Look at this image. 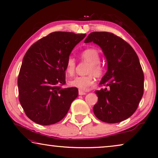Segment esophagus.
Wrapping results in <instances>:
<instances>
[{
    "label": "esophagus",
    "mask_w": 158,
    "mask_h": 158,
    "mask_svg": "<svg viewBox=\"0 0 158 158\" xmlns=\"http://www.w3.org/2000/svg\"><path fill=\"white\" fill-rule=\"evenodd\" d=\"M85 94H86L85 91H82V90H81V89L79 90V95H80V96H83V95H85Z\"/></svg>",
    "instance_id": "esophagus-1"
}]
</instances>
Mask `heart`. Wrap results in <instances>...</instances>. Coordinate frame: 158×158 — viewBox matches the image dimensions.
Listing matches in <instances>:
<instances>
[{
  "label": "heart",
  "instance_id": "1",
  "mask_svg": "<svg viewBox=\"0 0 158 158\" xmlns=\"http://www.w3.org/2000/svg\"><path fill=\"white\" fill-rule=\"evenodd\" d=\"M81 60L89 62L86 69V75L76 77L75 79L69 81V85L78 88L81 90L86 91L94 85V76L99 77L103 74L104 69L100 63V55L98 51L95 48H87L80 53ZM76 60L73 57L67 58L65 64V71L69 76L75 74L76 69Z\"/></svg>",
  "mask_w": 158,
  "mask_h": 158
}]
</instances>
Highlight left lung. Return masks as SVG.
Listing matches in <instances>:
<instances>
[{
  "instance_id": "1",
  "label": "left lung",
  "mask_w": 158,
  "mask_h": 158,
  "mask_svg": "<svg viewBox=\"0 0 158 158\" xmlns=\"http://www.w3.org/2000/svg\"><path fill=\"white\" fill-rule=\"evenodd\" d=\"M91 42L102 48L108 67L100 85L108 89L96 91L98 101L94 106V114L104 123H120L133 114L143 94L140 62L131 45L112 33L91 32L85 43Z\"/></svg>"
}]
</instances>
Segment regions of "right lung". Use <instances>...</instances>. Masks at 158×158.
Masks as SVG:
<instances>
[{"label":"right lung","mask_w":158,"mask_h":158,"mask_svg":"<svg viewBox=\"0 0 158 158\" xmlns=\"http://www.w3.org/2000/svg\"><path fill=\"white\" fill-rule=\"evenodd\" d=\"M86 34L56 31L32 44L18 76L19 100L28 118L42 125L59 122L78 96L76 87L64 85L65 64L74 47Z\"/></svg>","instance_id":"add662e5"}]
</instances>
